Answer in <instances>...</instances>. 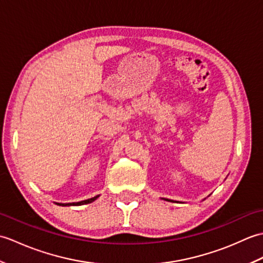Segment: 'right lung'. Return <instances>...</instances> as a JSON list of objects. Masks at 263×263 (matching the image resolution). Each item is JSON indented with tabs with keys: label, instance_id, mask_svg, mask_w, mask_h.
I'll return each mask as SVG.
<instances>
[{
	"label": "right lung",
	"instance_id": "obj_1",
	"mask_svg": "<svg viewBox=\"0 0 263 263\" xmlns=\"http://www.w3.org/2000/svg\"><path fill=\"white\" fill-rule=\"evenodd\" d=\"M98 198V195L97 197H93V198H91V199H88V200H85V201H80V202H74V203H71V204H73V205H81V204H87V203H91L92 201H95ZM58 204H61V203H58ZM70 203H68V204H62V205H69Z\"/></svg>",
	"mask_w": 263,
	"mask_h": 263
}]
</instances>
